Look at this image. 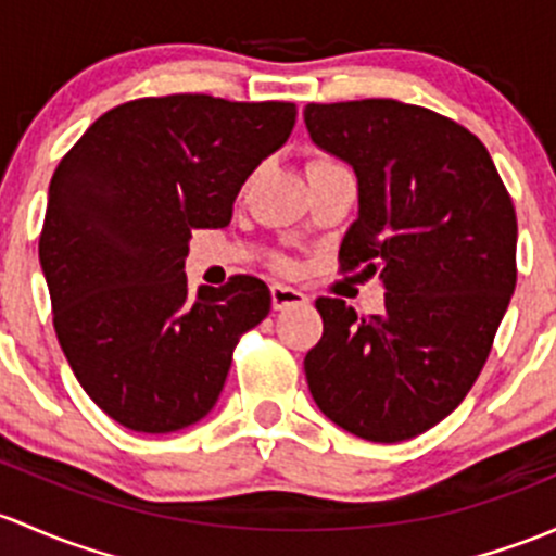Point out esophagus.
Instances as JSON below:
<instances>
[{
	"mask_svg": "<svg viewBox=\"0 0 556 556\" xmlns=\"http://www.w3.org/2000/svg\"><path fill=\"white\" fill-rule=\"evenodd\" d=\"M308 298L301 293V290L288 288V285H271V306L274 312H282V308L290 306H303Z\"/></svg>",
	"mask_w": 556,
	"mask_h": 556,
	"instance_id": "obj_1",
	"label": "esophagus"
}]
</instances>
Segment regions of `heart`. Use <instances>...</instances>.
<instances>
[{"label":"heart","instance_id":"1","mask_svg":"<svg viewBox=\"0 0 556 556\" xmlns=\"http://www.w3.org/2000/svg\"><path fill=\"white\" fill-rule=\"evenodd\" d=\"M332 165H341L338 160H332L330 154H314L308 160V170H323V167H332Z\"/></svg>","mask_w":556,"mask_h":556}]
</instances>
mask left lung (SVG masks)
Segmentation results:
<instances>
[{"label":"left lung","mask_w":556,"mask_h":556,"mask_svg":"<svg viewBox=\"0 0 556 556\" xmlns=\"http://www.w3.org/2000/svg\"><path fill=\"white\" fill-rule=\"evenodd\" d=\"M303 119L359 180L341 271H378L386 288L372 317L317 298L308 391L362 440H410L464 402L493 349L517 285L511 197L482 140L431 109L365 98L308 103Z\"/></svg>","instance_id":"left-lung-1"}]
</instances>
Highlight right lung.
<instances>
[{
    "label": "right lung",
    "instance_id": "add662e5",
    "mask_svg": "<svg viewBox=\"0 0 556 556\" xmlns=\"http://www.w3.org/2000/svg\"><path fill=\"white\" fill-rule=\"evenodd\" d=\"M295 103L138 98L98 116L50 180L39 261L52 325L92 402L167 434L218 402L239 338L271 293L233 274L189 293L191 229H224L248 175L285 143Z\"/></svg>",
    "mask_w": 556,
    "mask_h": 556
}]
</instances>
